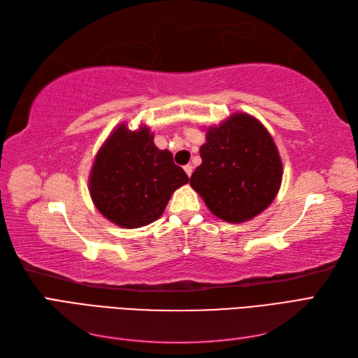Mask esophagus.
Here are the masks:
<instances>
[{
    "label": "esophagus",
    "mask_w": 358,
    "mask_h": 358,
    "mask_svg": "<svg viewBox=\"0 0 358 358\" xmlns=\"http://www.w3.org/2000/svg\"><path fill=\"white\" fill-rule=\"evenodd\" d=\"M183 170H185V173L188 176H191L192 175V166L191 164H187L185 167H183Z\"/></svg>",
    "instance_id": "1"
}]
</instances>
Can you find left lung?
I'll return each mask as SVG.
<instances>
[{
  "mask_svg": "<svg viewBox=\"0 0 358 358\" xmlns=\"http://www.w3.org/2000/svg\"><path fill=\"white\" fill-rule=\"evenodd\" d=\"M200 157L189 185L216 218L246 222L275 200L282 182V159L257 117L237 112L209 127Z\"/></svg>",
  "mask_w": 358,
  "mask_h": 358,
  "instance_id": "obj_1",
  "label": "left lung"
}]
</instances>
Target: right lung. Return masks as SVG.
<instances>
[{
    "mask_svg": "<svg viewBox=\"0 0 358 358\" xmlns=\"http://www.w3.org/2000/svg\"><path fill=\"white\" fill-rule=\"evenodd\" d=\"M188 183L170 150L154 143V133L140 125L131 131L117 125L95 155L90 194L106 220L122 229H140L157 221L171 194Z\"/></svg>",
    "mask_w": 358,
    "mask_h": 358,
    "instance_id": "1",
    "label": "right lung"
}]
</instances>
